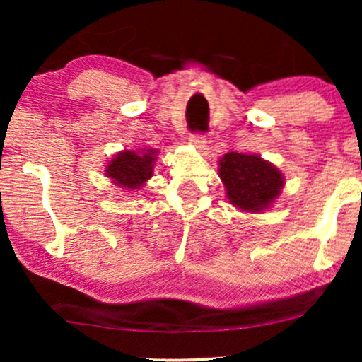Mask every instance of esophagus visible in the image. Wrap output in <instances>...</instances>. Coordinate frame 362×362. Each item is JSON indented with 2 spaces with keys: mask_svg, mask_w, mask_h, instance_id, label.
Listing matches in <instances>:
<instances>
[{
  "mask_svg": "<svg viewBox=\"0 0 362 362\" xmlns=\"http://www.w3.org/2000/svg\"><path fill=\"white\" fill-rule=\"evenodd\" d=\"M207 138L202 135V133H191L189 135V143L192 146H196L197 150H204V146H206V141Z\"/></svg>",
  "mask_w": 362,
  "mask_h": 362,
  "instance_id": "esophagus-1",
  "label": "esophagus"
}]
</instances>
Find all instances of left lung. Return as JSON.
<instances>
[{"instance_id":"left-lung-1","label":"left lung","mask_w":362,"mask_h":362,"mask_svg":"<svg viewBox=\"0 0 362 362\" xmlns=\"http://www.w3.org/2000/svg\"><path fill=\"white\" fill-rule=\"evenodd\" d=\"M219 176L227 199L245 212H262L280 196L285 185L279 168L259 155L230 151L221 158Z\"/></svg>"}]
</instances>
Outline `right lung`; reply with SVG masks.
Returning <instances> with one entry per match:
<instances>
[{
  "label": "right lung",
  "mask_w": 362,
  "mask_h": 362,
  "mask_svg": "<svg viewBox=\"0 0 362 362\" xmlns=\"http://www.w3.org/2000/svg\"><path fill=\"white\" fill-rule=\"evenodd\" d=\"M158 150L141 148L138 151L123 150L117 153L105 166V176L113 185L127 191H136L150 180L153 175Z\"/></svg>",
  "instance_id": "right-lung-1"
}]
</instances>
